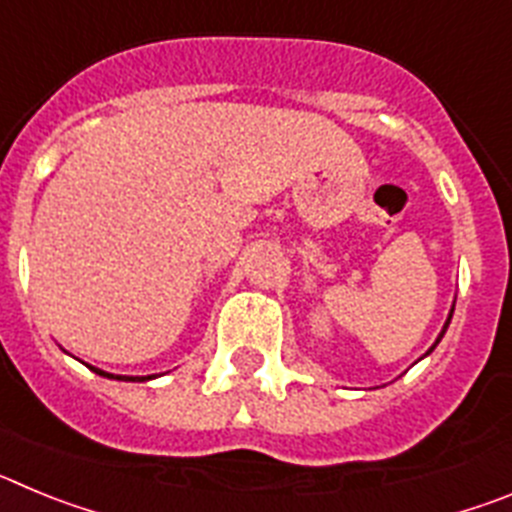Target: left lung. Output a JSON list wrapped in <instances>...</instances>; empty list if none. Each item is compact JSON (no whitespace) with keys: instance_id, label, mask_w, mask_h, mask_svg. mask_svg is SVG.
I'll return each mask as SVG.
<instances>
[{"instance_id":"obj_1","label":"left lung","mask_w":512,"mask_h":512,"mask_svg":"<svg viewBox=\"0 0 512 512\" xmlns=\"http://www.w3.org/2000/svg\"><path fill=\"white\" fill-rule=\"evenodd\" d=\"M451 320V318H449ZM449 320H446V325H443V330H441V336H438V338H443V333H446V328H449ZM438 343V341H436Z\"/></svg>"}]
</instances>
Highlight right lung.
<instances>
[{
    "label": "right lung",
    "instance_id": "obj_1",
    "mask_svg": "<svg viewBox=\"0 0 512 512\" xmlns=\"http://www.w3.org/2000/svg\"><path fill=\"white\" fill-rule=\"evenodd\" d=\"M92 369H94V366H92ZM94 372L102 374V377H112V374L102 372V369H94ZM115 379H125V382H135V379H140V382H143V379H146V377H115Z\"/></svg>",
    "mask_w": 512,
    "mask_h": 512
}]
</instances>
